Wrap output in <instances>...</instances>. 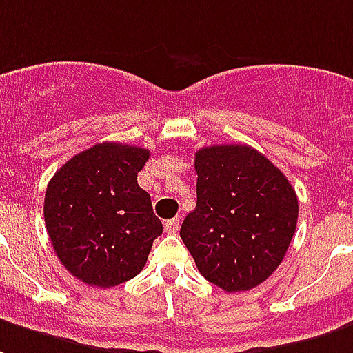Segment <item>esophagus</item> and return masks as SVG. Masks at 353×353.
<instances>
[{
    "label": "esophagus",
    "instance_id": "34e87169",
    "mask_svg": "<svg viewBox=\"0 0 353 353\" xmlns=\"http://www.w3.org/2000/svg\"><path fill=\"white\" fill-rule=\"evenodd\" d=\"M179 219H170V221H166L164 223V230H166V234H177L179 232Z\"/></svg>",
    "mask_w": 353,
    "mask_h": 353
}]
</instances>
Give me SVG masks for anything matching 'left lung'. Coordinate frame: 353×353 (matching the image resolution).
I'll return each instance as SVG.
<instances>
[{"label": "left lung", "instance_id": "obj_1", "mask_svg": "<svg viewBox=\"0 0 353 353\" xmlns=\"http://www.w3.org/2000/svg\"><path fill=\"white\" fill-rule=\"evenodd\" d=\"M196 208L179 236L198 271L224 292L262 284L296 234L299 203L281 170L250 145L196 151Z\"/></svg>", "mask_w": 353, "mask_h": 353}]
</instances>
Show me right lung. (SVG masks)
<instances>
[{
	"mask_svg": "<svg viewBox=\"0 0 353 353\" xmlns=\"http://www.w3.org/2000/svg\"><path fill=\"white\" fill-rule=\"evenodd\" d=\"M150 151L103 142L57 170L44 194V223L65 270L78 281L112 288L137 276L163 223L138 185Z\"/></svg>",
	"mask_w": 353,
	"mask_h": 353,
	"instance_id": "obj_1",
	"label": "right lung"
}]
</instances>
